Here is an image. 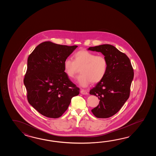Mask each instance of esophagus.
<instances>
[{
  "mask_svg": "<svg viewBox=\"0 0 156 156\" xmlns=\"http://www.w3.org/2000/svg\"><path fill=\"white\" fill-rule=\"evenodd\" d=\"M80 93H81V94H83V95H87V91H86L85 90H81Z\"/></svg>",
  "mask_w": 156,
  "mask_h": 156,
  "instance_id": "esophagus-1",
  "label": "esophagus"
}]
</instances>
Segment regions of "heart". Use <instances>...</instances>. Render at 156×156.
Masks as SVG:
<instances>
[{"label":"heart","instance_id":"1","mask_svg":"<svg viewBox=\"0 0 156 156\" xmlns=\"http://www.w3.org/2000/svg\"><path fill=\"white\" fill-rule=\"evenodd\" d=\"M63 68L67 76L70 78L75 76L79 69L81 68V75L78 82L81 86L85 87L92 82L99 83L106 75L108 62L103 55L87 50H81L73 55V60L67 58L63 62Z\"/></svg>","mask_w":156,"mask_h":156}]
</instances>
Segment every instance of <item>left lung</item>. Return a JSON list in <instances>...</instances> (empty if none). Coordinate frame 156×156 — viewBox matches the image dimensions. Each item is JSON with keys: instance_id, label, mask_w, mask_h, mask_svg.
<instances>
[{"instance_id": "obj_1", "label": "left lung", "mask_w": 156, "mask_h": 156, "mask_svg": "<svg viewBox=\"0 0 156 156\" xmlns=\"http://www.w3.org/2000/svg\"><path fill=\"white\" fill-rule=\"evenodd\" d=\"M88 50L100 52L108 60L105 76L90 91L100 100L99 105L91 110L93 114L108 118L118 113L129 98L134 70L128 57L112 45L91 47Z\"/></svg>"}]
</instances>
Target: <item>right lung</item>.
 Segmentation results:
<instances>
[{
	"instance_id": "add662e5",
	"label": "right lung",
	"mask_w": 156,
	"mask_h": 156,
	"mask_svg": "<svg viewBox=\"0 0 156 156\" xmlns=\"http://www.w3.org/2000/svg\"><path fill=\"white\" fill-rule=\"evenodd\" d=\"M77 47L44 42L28 56L23 80L27 100L44 116H62L71 99L79 94V88L69 79L63 68L64 61Z\"/></svg>"
}]
</instances>
